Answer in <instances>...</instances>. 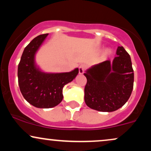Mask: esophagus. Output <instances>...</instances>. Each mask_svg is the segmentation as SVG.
Here are the masks:
<instances>
[{
  "mask_svg": "<svg viewBox=\"0 0 151 151\" xmlns=\"http://www.w3.org/2000/svg\"><path fill=\"white\" fill-rule=\"evenodd\" d=\"M86 70V66L84 65H81L79 67V73L80 74H82Z\"/></svg>",
  "mask_w": 151,
  "mask_h": 151,
  "instance_id": "1",
  "label": "esophagus"
}]
</instances>
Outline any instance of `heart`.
I'll list each match as a JSON object with an SVG mask.
<instances>
[{"label":"heart","instance_id":"b5f03b06","mask_svg":"<svg viewBox=\"0 0 151 151\" xmlns=\"http://www.w3.org/2000/svg\"><path fill=\"white\" fill-rule=\"evenodd\" d=\"M111 52L110 50L107 49V50H105V55H109L111 54Z\"/></svg>","mask_w":151,"mask_h":151}]
</instances>
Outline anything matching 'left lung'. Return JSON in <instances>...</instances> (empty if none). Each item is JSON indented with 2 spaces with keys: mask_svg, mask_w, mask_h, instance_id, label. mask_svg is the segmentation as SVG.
<instances>
[{
  "mask_svg": "<svg viewBox=\"0 0 151 151\" xmlns=\"http://www.w3.org/2000/svg\"><path fill=\"white\" fill-rule=\"evenodd\" d=\"M113 62L106 60L88 69L84 101L89 108L111 112L129 100L133 88L134 74L129 54L118 47Z\"/></svg>",
  "mask_w": 151,
  "mask_h": 151,
  "instance_id": "8db88e82",
  "label": "left lung"
}]
</instances>
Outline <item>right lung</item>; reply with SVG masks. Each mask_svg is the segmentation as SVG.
<instances>
[{"mask_svg":"<svg viewBox=\"0 0 151 151\" xmlns=\"http://www.w3.org/2000/svg\"><path fill=\"white\" fill-rule=\"evenodd\" d=\"M48 34L35 37L25 47L18 68V84L25 99L37 108L49 109L62 101V89L79 73V69L65 73L49 74L36 67L35 55Z\"/></svg>","mask_w":151,"mask_h":151,"instance_id":"add662e5","label":"right lung"}]
</instances>
